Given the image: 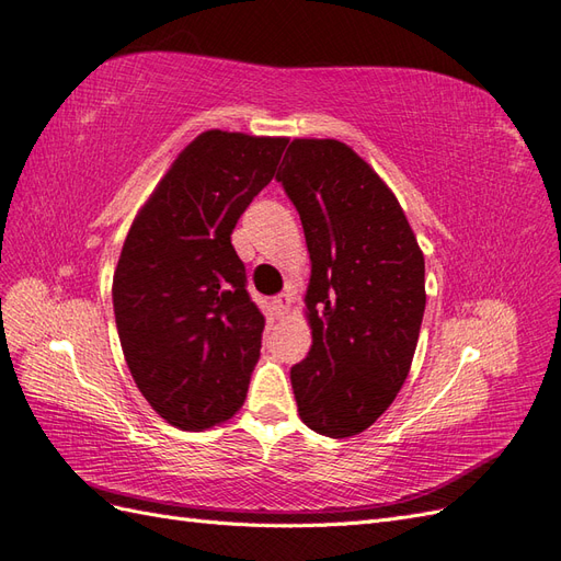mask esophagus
<instances>
[{
	"instance_id": "1",
	"label": "esophagus",
	"mask_w": 561,
	"mask_h": 561,
	"mask_svg": "<svg viewBox=\"0 0 561 561\" xmlns=\"http://www.w3.org/2000/svg\"><path fill=\"white\" fill-rule=\"evenodd\" d=\"M289 306H291V296L289 294H279V296L272 298V312H275V318H282V314H286Z\"/></svg>"
}]
</instances>
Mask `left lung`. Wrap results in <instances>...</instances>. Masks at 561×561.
Listing matches in <instances>:
<instances>
[{"label":"left lung","mask_w":561,"mask_h":561,"mask_svg":"<svg viewBox=\"0 0 561 561\" xmlns=\"http://www.w3.org/2000/svg\"><path fill=\"white\" fill-rule=\"evenodd\" d=\"M312 261V348L291 367L300 420L332 438L375 424L408 379L424 318V255L375 170L336 139H294L275 178Z\"/></svg>","instance_id":"8db88e82"}]
</instances>
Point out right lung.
<instances>
[{"instance_id": "add662e5", "label": "right lung", "mask_w": 561, "mask_h": 561, "mask_svg": "<svg viewBox=\"0 0 561 561\" xmlns=\"http://www.w3.org/2000/svg\"><path fill=\"white\" fill-rule=\"evenodd\" d=\"M284 147L282 137L198 135L127 232L113 275L121 346L137 389L172 426L208 428L247 398L265 318L232 229Z\"/></svg>"}]
</instances>
